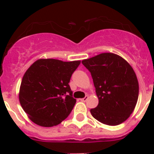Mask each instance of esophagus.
I'll list each match as a JSON object with an SVG mask.
<instances>
[{
    "mask_svg": "<svg viewBox=\"0 0 154 154\" xmlns=\"http://www.w3.org/2000/svg\"><path fill=\"white\" fill-rule=\"evenodd\" d=\"M88 96H85V97L84 98H82V99H80V100H81L82 102H85V101H87V99H88Z\"/></svg>",
    "mask_w": 154,
    "mask_h": 154,
    "instance_id": "esophagus-1",
    "label": "esophagus"
}]
</instances>
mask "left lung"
Instances as JSON below:
<instances>
[{
	"label": "left lung",
	"instance_id": "left-lung-1",
	"mask_svg": "<svg viewBox=\"0 0 154 154\" xmlns=\"http://www.w3.org/2000/svg\"><path fill=\"white\" fill-rule=\"evenodd\" d=\"M90 72L99 104L92 116L103 124L116 126L129 118L137 103L139 84L133 68L122 57L102 53L82 62Z\"/></svg>",
	"mask_w": 154,
	"mask_h": 154
}]
</instances>
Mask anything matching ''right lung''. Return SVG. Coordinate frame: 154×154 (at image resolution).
I'll list each match as a JSON object with an SVG mask.
<instances>
[{"instance_id":"1","label":"right lung","mask_w":154,"mask_h":154,"mask_svg":"<svg viewBox=\"0 0 154 154\" xmlns=\"http://www.w3.org/2000/svg\"><path fill=\"white\" fill-rule=\"evenodd\" d=\"M80 62L48 58L30 66L23 76L19 100L32 122L51 127L68 117L76 103L69 82Z\"/></svg>"}]
</instances>
